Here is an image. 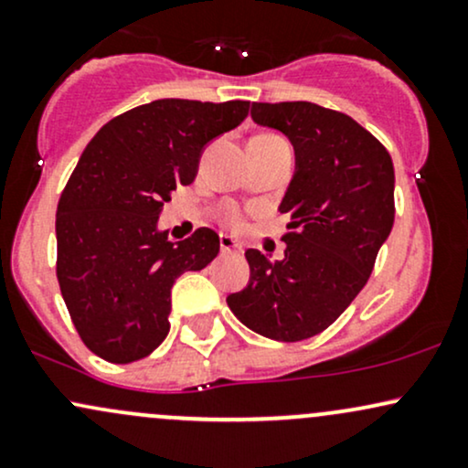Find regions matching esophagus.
<instances>
[{"label": "esophagus", "mask_w": 468, "mask_h": 468, "mask_svg": "<svg viewBox=\"0 0 468 468\" xmlns=\"http://www.w3.org/2000/svg\"><path fill=\"white\" fill-rule=\"evenodd\" d=\"M219 250H222V255H229V252H241V246L229 235H219Z\"/></svg>", "instance_id": "34e87169"}]
</instances>
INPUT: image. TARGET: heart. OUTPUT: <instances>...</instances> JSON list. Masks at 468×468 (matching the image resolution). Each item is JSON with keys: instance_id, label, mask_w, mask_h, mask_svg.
<instances>
[{"instance_id": "heart-1", "label": "heart", "mask_w": 468, "mask_h": 468, "mask_svg": "<svg viewBox=\"0 0 468 468\" xmlns=\"http://www.w3.org/2000/svg\"><path fill=\"white\" fill-rule=\"evenodd\" d=\"M266 136H271V133H266ZM230 224H235V227H238V224H239V219L233 216V218H230Z\"/></svg>"}]
</instances>
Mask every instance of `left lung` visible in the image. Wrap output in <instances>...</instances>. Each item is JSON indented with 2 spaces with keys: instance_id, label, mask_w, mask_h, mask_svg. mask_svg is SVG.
Masks as SVG:
<instances>
[{
  "instance_id": "1",
  "label": "left lung",
  "mask_w": 468,
  "mask_h": 468,
  "mask_svg": "<svg viewBox=\"0 0 468 468\" xmlns=\"http://www.w3.org/2000/svg\"><path fill=\"white\" fill-rule=\"evenodd\" d=\"M250 116L294 147L279 204L290 230L282 260L246 250L249 286L227 303L257 335L303 341L335 324L372 275L394 227V163L354 118L308 101L252 103Z\"/></svg>"
}]
</instances>
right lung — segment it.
Here are the masks:
<instances>
[{
	"mask_svg": "<svg viewBox=\"0 0 468 468\" xmlns=\"http://www.w3.org/2000/svg\"><path fill=\"white\" fill-rule=\"evenodd\" d=\"M249 101L160 99L112 118L88 143L57 207V279L80 341L110 363L149 356L169 335L171 288L219 252L202 227L166 239L158 216L196 180L202 149Z\"/></svg>",
	"mask_w": 468,
	"mask_h": 468,
	"instance_id": "add662e5",
	"label": "right lung"
}]
</instances>
